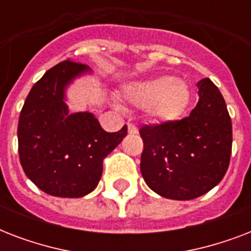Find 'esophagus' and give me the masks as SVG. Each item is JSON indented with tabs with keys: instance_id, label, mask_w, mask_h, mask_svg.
<instances>
[{
	"instance_id": "obj_1",
	"label": "esophagus",
	"mask_w": 251,
	"mask_h": 251,
	"mask_svg": "<svg viewBox=\"0 0 251 251\" xmlns=\"http://www.w3.org/2000/svg\"><path fill=\"white\" fill-rule=\"evenodd\" d=\"M127 131H129V134H138V129L133 125V124H129V125H127Z\"/></svg>"
}]
</instances>
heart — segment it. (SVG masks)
<instances>
[{
  "label": "heart",
  "instance_id": "b5f03b06",
  "mask_svg": "<svg viewBox=\"0 0 251 251\" xmlns=\"http://www.w3.org/2000/svg\"><path fill=\"white\" fill-rule=\"evenodd\" d=\"M122 98L129 105L146 108L151 120L168 124L178 120L190 102V90L182 79L156 76L126 84Z\"/></svg>",
  "mask_w": 251,
  "mask_h": 251
}]
</instances>
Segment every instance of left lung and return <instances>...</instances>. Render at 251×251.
Segmentation results:
<instances>
[{
  "label": "left lung",
  "mask_w": 251,
  "mask_h": 251,
  "mask_svg": "<svg viewBox=\"0 0 251 251\" xmlns=\"http://www.w3.org/2000/svg\"><path fill=\"white\" fill-rule=\"evenodd\" d=\"M198 102L181 121L143 126L141 172L147 186L168 199L190 201L214 189L232 152V122L220 91L199 80Z\"/></svg>",
  "instance_id": "1"
}]
</instances>
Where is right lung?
Masks as SVG:
<instances>
[{
    "label": "right lung",
    "instance_id": "right-lung-1",
    "mask_svg": "<svg viewBox=\"0 0 251 251\" xmlns=\"http://www.w3.org/2000/svg\"><path fill=\"white\" fill-rule=\"evenodd\" d=\"M91 69L68 58L33 84L18 124V150L25 176L60 198L90 194L101 178L102 160L122 142L127 126L106 133L91 112L70 113L66 90Z\"/></svg>",
    "mask_w": 251,
    "mask_h": 251
}]
</instances>
